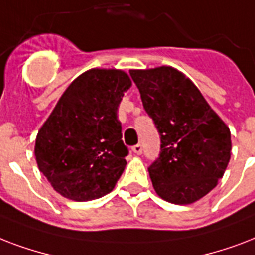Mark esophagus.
I'll use <instances>...</instances> for the list:
<instances>
[{"label": "esophagus", "mask_w": 255, "mask_h": 255, "mask_svg": "<svg viewBox=\"0 0 255 255\" xmlns=\"http://www.w3.org/2000/svg\"><path fill=\"white\" fill-rule=\"evenodd\" d=\"M133 151L135 154H141L142 153V145L141 143H137V145L133 146Z\"/></svg>", "instance_id": "obj_1"}]
</instances>
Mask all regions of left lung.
Returning a JSON list of instances; mask_svg holds the SVG:
<instances>
[{"instance_id":"8db88e82","label":"left lung","mask_w":255,"mask_h":255,"mask_svg":"<svg viewBox=\"0 0 255 255\" xmlns=\"http://www.w3.org/2000/svg\"><path fill=\"white\" fill-rule=\"evenodd\" d=\"M161 139L150 178L167 202L187 205L216 187L230 161V130L198 88L169 66L130 70Z\"/></svg>"}]
</instances>
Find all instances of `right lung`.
Returning <instances> with one entry per match:
<instances>
[{
	"instance_id": "obj_1",
	"label": "right lung",
	"mask_w": 255,
	"mask_h": 255,
	"mask_svg": "<svg viewBox=\"0 0 255 255\" xmlns=\"http://www.w3.org/2000/svg\"><path fill=\"white\" fill-rule=\"evenodd\" d=\"M131 81L121 70L77 77L39 129L34 154L54 190L73 201L110 193L126 166L118 106Z\"/></svg>"
}]
</instances>
